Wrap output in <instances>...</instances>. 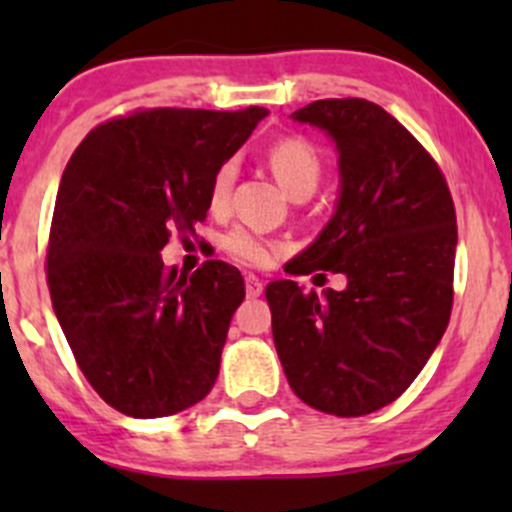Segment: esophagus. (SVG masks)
<instances>
[{
    "label": "esophagus",
    "instance_id": "1",
    "mask_svg": "<svg viewBox=\"0 0 512 512\" xmlns=\"http://www.w3.org/2000/svg\"><path fill=\"white\" fill-rule=\"evenodd\" d=\"M262 289H265V285H262L260 277H255V275H247V277H245V292H247V297H250V299L260 297Z\"/></svg>",
    "mask_w": 512,
    "mask_h": 512
}]
</instances>
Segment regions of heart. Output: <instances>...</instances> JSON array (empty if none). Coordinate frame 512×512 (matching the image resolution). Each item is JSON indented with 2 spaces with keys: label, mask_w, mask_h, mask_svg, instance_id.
<instances>
[{
  "label": "heart",
  "mask_w": 512,
  "mask_h": 512,
  "mask_svg": "<svg viewBox=\"0 0 512 512\" xmlns=\"http://www.w3.org/2000/svg\"><path fill=\"white\" fill-rule=\"evenodd\" d=\"M270 168L282 183L292 198H307L314 193L322 178V160L317 151L309 146L302 138H285L277 141L270 148ZM235 163L227 160L215 173L213 185H210V205L213 210H223L230 198L232 183H235ZM225 250L235 257L237 262H245L252 267H265L277 252L282 250V242L267 240V237L257 235V232L245 230V227H235L230 235L225 237Z\"/></svg>",
  "instance_id": "heart-1"
}]
</instances>
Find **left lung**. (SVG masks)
I'll list each match as a JSON object with an SVG mask.
<instances>
[{
    "label": "left lung",
    "instance_id": "left-lung-1",
    "mask_svg": "<svg viewBox=\"0 0 512 512\" xmlns=\"http://www.w3.org/2000/svg\"><path fill=\"white\" fill-rule=\"evenodd\" d=\"M292 118L334 138L342 178L337 213L292 275L342 272L347 289L270 282L272 337L304 404L366 416L409 389L446 332L456 208L431 153L376 103L324 98Z\"/></svg>",
    "mask_w": 512,
    "mask_h": 512
}]
</instances>
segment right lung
<instances>
[{"label": "right lung", "mask_w": 512, "mask_h": 512, "mask_svg": "<svg viewBox=\"0 0 512 512\" xmlns=\"http://www.w3.org/2000/svg\"><path fill=\"white\" fill-rule=\"evenodd\" d=\"M267 108H138L96 126L61 175L46 247L51 304L76 364L121 414L198 404L245 299L240 270L165 267L170 232L195 235L215 173Z\"/></svg>", "instance_id": "right-lung-1"}]
</instances>
